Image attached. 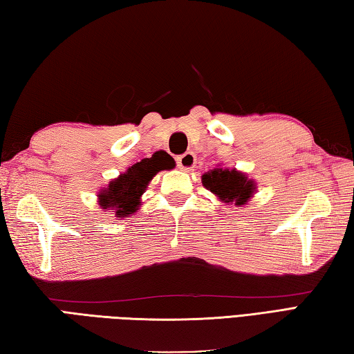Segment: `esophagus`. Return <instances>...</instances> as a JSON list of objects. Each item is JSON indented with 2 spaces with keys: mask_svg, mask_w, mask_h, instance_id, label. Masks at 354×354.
I'll return each instance as SVG.
<instances>
[{
  "mask_svg": "<svg viewBox=\"0 0 354 354\" xmlns=\"http://www.w3.org/2000/svg\"><path fill=\"white\" fill-rule=\"evenodd\" d=\"M195 164H196V156L192 151L184 153V155H181V156L178 158V167H179V169L185 170V171L194 170L195 169Z\"/></svg>",
  "mask_w": 354,
  "mask_h": 354,
  "instance_id": "1",
  "label": "esophagus"
}]
</instances>
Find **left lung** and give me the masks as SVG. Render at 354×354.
Listing matches in <instances>:
<instances>
[{
	"instance_id": "8db88e82",
	"label": "left lung",
	"mask_w": 354,
	"mask_h": 354,
	"mask_svg": "<svg viewBox=\"0 0 354 354\" xmlns=\"http://www.w3.org/2000/svg\"><path fill=\"white\" fill-rule=\"evenodd\" d=\"M203 185L224 203L243 205L254 195V183L243 173L229 169H214L203 175Z\"/></svg>"
}]
</instances>
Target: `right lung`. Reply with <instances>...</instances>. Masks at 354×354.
I'll return each mask as SVG.
<instances>
[{
	"label": "right lung",
	"mask_w": 354,
	"mask_h": 354,
	"mask_svg": "<svg viewBox=\"0 0 354 354\" xmlns=\"http://www.w3.org/2000/svg\"><path fill=\"white\" fill-rule=\"evenodd\" d=\"M158 153L134 164L124 175L111 181L105 190H102L99 195L102 209H111L119 218L134 214L140 205V196L151 178L160 170L171 169V160L165 156L167 153L160 151L164 155H158Z\"/></svg>",
	"instance_id": "1"
}]
</instances>
